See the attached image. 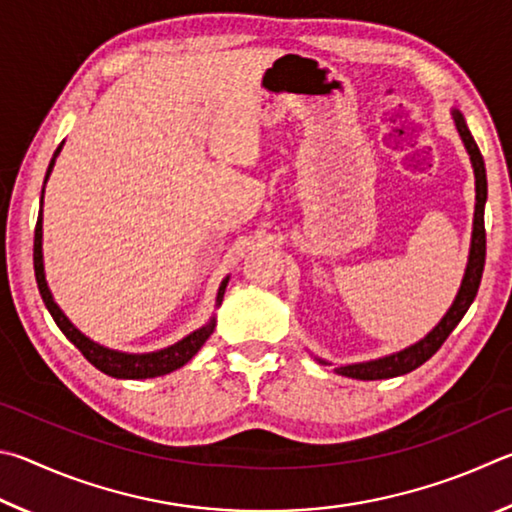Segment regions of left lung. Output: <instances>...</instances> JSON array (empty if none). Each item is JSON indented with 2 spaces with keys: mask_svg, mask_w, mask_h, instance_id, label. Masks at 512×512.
I'll return each instance as SVG.
<instances>
[{
  "mask_svg": "<svg viewBox=\"0 0 512 512\" xmlns=\"http://www.w3.org/2000/svg\"><path fill=\"white\" fill-rule=\"evenodd\" d=\"M456 130H459L461 139L465 143V150H468L472 168H474V179H477V204H474V227H472V245H470V256H468V267H465L463 283L459 288V294L452 303V308L445 312V317L438 321V326L429 333L425 339H420L414 346L405 348V351L393 353L387 357H380V360L371 362H360V364H346L337 366L339 375H346V378L355 380H387L396 378V375H405L418 369L420 364H425L429 357H432L443 342L450 337L452 330L459 326L465 312L472 306L474 297H477L483 265H486V227H483V209H486V197H488V179H486V164H483L481 150L477 141L472 139V134L465 125L463 114L459 110H452ZM321 364H328L319 360Z\"/></svg>",
  "mask_w": 512,
  "mask_h": 512,
  "instance_id": "obj_1",
  "label": "left lung"
}]
</instances>
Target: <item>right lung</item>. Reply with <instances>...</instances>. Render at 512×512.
Returning a JSON list of instances; mask_svg holds the SVG:
<instances>
[{
  "label": "right lung",
  "instance_id": "1",
  "mask_svg": "<svg viewBox=\"0 0 512 512\" xmlns=\"http://www.w3.org/2000/svg\"><path fill=\"white\" fill-rule=\"evenodd\" d=\"M62 146H58V150L53 152V159L47 170V177L44 182L49 179V173L53 164H56V157ZM44 193V191H42ZM33 267H35V281H38V290L42 294V301L47 310L51 312L53 321H56L58 328L65 333V337L74 344L80 353L85 355V360L89 364H94L98 371H103L105 375H112V378L119 380H146V378H157V375H166L177 371L179 366H184L191 357L200 351L204 346L206 339L211 337L213 328H215V319H211L209 324L202 326L200 330H195L184 339H179L177 344L161 348V351L155 353H121V351H112V348H105L101 344L92 342V339L85 337L80 330L71 324V321L65 317V312L58 308V303L53 301L51 290L47 285V279H44V263H42V211L38 215V224H35V238H33ZM229 276L220 283L218 290V299H215V306H220L222 297H224V288H227Z\"/></svg>",
  "mask_w": 512,
  "mask_h": 512
}]
</instances>
